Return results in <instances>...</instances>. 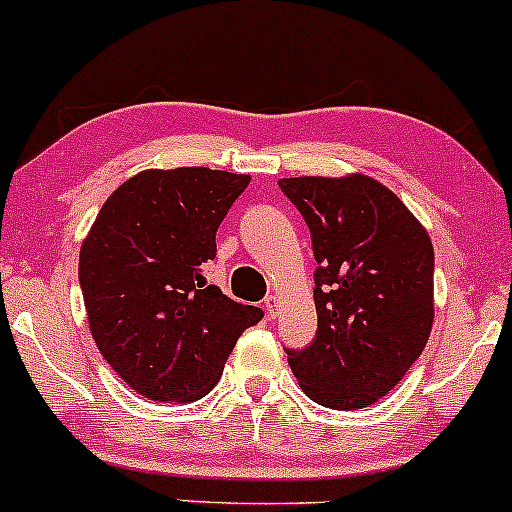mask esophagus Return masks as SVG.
Segmentation results:
<instances>
[{"mask_svg": "<svg viewBox=\"0 0 512 512\" xmlns=\"http://www.w3.org/2000/svg\"><path fill=\"white\" fill-rule=\"evenodd\" d=\"M263 310L268 313V318H276V310H278V298L276 295H268L266 300H263Z\"/></svg>", "mask_w": 512, "mask_h": 512, "instance_id": "34e87169", "label": "esophagus"}]
</instances>
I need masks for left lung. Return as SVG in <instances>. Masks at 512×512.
Masks as SVG:
<instances>
[{
	"mask_svg": "<svg viewBox=\"0 0 512 512\" xmlns=\"http://www.w3.org/2000/svg\"><path fill=\"white\" fill-rule=\"evenodd\" d=\"M281 192L313 241L315 340L286 347L303 392L328 409L370 407L414 365L434 323V246L377 179L288 177Z\"/></svg>",
	"mask_w": 512,
	"mask_h": 512,
	"instance_id": "8db88e82",
	"label": "left lung"
}]
</instances>
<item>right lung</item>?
<instances>
[{
  "mask_svg": "<svg viewBox=\"0 0 512 512\" xmlns=\"http://www.w3.org/2000/svg\"><path fill=\"white\" fill-rule=\"evenodd\" d=\"M249 179L209 167L140 172L110 194L83 241L78 281L93 340L152 402L209 394L236 340L263 318L202 276Z\"/></svg>",
  "mask_w": 512,
  "mask_h": 512,
  "instance_id": "obj_1",
  "label": "right lung"
}]
</instances>
